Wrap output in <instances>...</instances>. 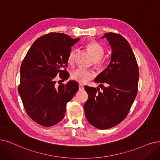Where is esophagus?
<instances>
[{
  "instance_id": "esophagus-1",
  "label": "esophagus",
  "mask_w": 160,
  "mask_h": 160,
  "mask_svg": "<svg viewBox=\"0 0 160 160\" xmlns=\"http://www.w3.org/2000/svg\"><path fill=\"white\" fill-rule=\"evenodd\" d=\"M84 89V87L83 85L82 84H79V90H80V91H82V90Z\"/></svg>"
}]
</instances>
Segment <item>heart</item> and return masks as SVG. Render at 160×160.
Returning a JSON list of instances; mask_svg holds the SVG:
<instances>
[{"label":"heart","mask_w":160,"mask_h":160,"mask_svg":"<svg viewBox=\"0 0 160 160\" xmlns=\"http://www.w3.org/2000/svg\"><path fill=\"white\" fill-rule=\"evenodd\" d=\"M87 50L92 55L93 61L95 65L101 67L106 63V59H102L103 55H105V50L101 44L97 42H90L86 46ZM76 55V50L72 49L69 52L68 55V62L69 63H73ZM72 78L73 80L77 81L81 84H85L89 80L94 78V74L93 72L83 68H78L74 70L72 74Z\"/></svg>","instance_id":"1"}]
</instances>
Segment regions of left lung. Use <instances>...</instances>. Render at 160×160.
I'll return each instance as SVG.
<instances>
[{
    "label": "left lung",
    "mask_w": 160,
    "mask_h": 160,
    "mask_svg": "<svg viewBox=\"0 0 160 160\" xmlns=\"http://www.w3.org/2000/svg\"><path fill=\"white\" fill-rule=\"evenodd\" d=\"M105 38L112 48L107 68L97 76L100 88L85 86L88 99L84 104L86 117L96 128L116 126L128 116L138 92L139 71L135 55L126 39L119 34L107 32Z\"/></svg>",
    "instance_id": "left-lung-1"
}]
</instances>
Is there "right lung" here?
Instances as JSON below:
<instances>
[{
    "label": "right lung",
    "mask_w": 160,
    "mask_h": 160,
    "mask_svg": "<svg viewBox=\"0 0 160 160\" xmlns=\"http://www.w3.org/2000/svg\"><path fill=\"white\" fill-rule=\"evenodd\" d=\"M80 38L50 32L37 39L22 62L18 92L27 114L44 127H51L63 120L67 103L78 90L76 81L63 84L67 80L68 55Z\"/></svg>",
    "instance_id": "right-lung-1"
}]
</instances>
